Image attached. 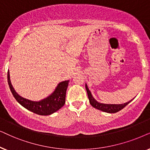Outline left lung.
Listing matches in <instances>:
<instances>
[{
  "label": "left lung",
  "instance_id": "left-lung-1",
  "mask_svg": "<svg viewBox=\"0 0 150 150\" xmlns=\"http://www.w3.org/2000/svg\"><path fill=\"white\" fill-rule=\"evenodd\" d=\"M86 89L88 97V99H89V102L91 103L92 106L95 108L99 110L105 112H108V113L117 112H119V110H122L123 108L126 106L129 103H130L131 101H132V99H131V100L129 101L128 102L121 103V104H113V103H112L111 104V103H101V102H99V101H97L95 98H94L86 83Z\"/></svg>",
  "mask_w": 150,
  "mask_h": 150
}]
</instances>
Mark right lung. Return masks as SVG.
I'll use <instances>...</instances> for the list:
<instances>
[{"instance_id": "obj_1", "label": "right lung", "mask_w": 150, "mask_h": 150, "mask_svg": "<svg viewBox=\"0 0 150 150\" xmlns=\"http://www.w3.org/2000/svg\"><path fill=\"white\" fill-rule=\"evenodd\" d=\"M7 81L10 91L16 100L22 106L32 112L39 115H50L57 112L64 105L66 93L69 80L59 82L55 88V91L51 95L40 101H32L24 98L16 93L11 83L9 70L7 72Z\"/></svg>"}]
</instances>
